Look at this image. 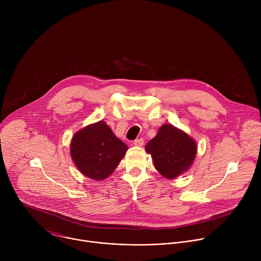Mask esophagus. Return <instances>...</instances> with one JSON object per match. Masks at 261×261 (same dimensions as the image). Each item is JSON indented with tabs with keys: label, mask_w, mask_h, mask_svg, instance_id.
Here are the masks:
<instances>
[{
	"label": "esophagus",
	"mask_w": 261,
	"mask_h": 261,
	"mask_svg": "<svg viewBox=\"0 0 261 261\" xmlns=\"http://www.w3.org/2000/svg\"><path fill=\"white\" fill-rule=\"evenodd\" d=\"M143 143H144V140H143L142 138L135 139V140H134V142H133V144H134L135 146H142V145H143Z\"/></svg>",
	"instance_id": "34e87169"
}]
</instances>
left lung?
Returning <instances> with one entry per match:
<instances>
[{
  "label": "left lung",
  "instance_id": "8db88e82",
  "mask_svg": "<svg viewBox=\"0 0 261 261\" xmlns=\"http://www.w3.org/2000/svg\"><path fill=\"white\" fill-rule=\"evenodd\" d=\"M145 151L152 156L155 168L161 175L174 179L192 166L197 154V144L185 131L165 124L145 144Z\"/></svg>",
  "mask_w": 261,
  "mask_h": 261
}]
</instances>
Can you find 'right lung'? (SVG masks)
Masks as SVG:
<instances>
[{
  "label": "right lung",
  "instance_id": "1",
  "mask_svg": "<svg viewBox=\"0 0 261 261\" xmlns=\"http://www.w3.org/2000/svg\"><path fill=\"white\" fill-rule=\"evenodd\" d=\"M128 150L104 121L90 124L73 135L71 159L77 169L94 180H103L115 171Z\"/></svg>",
  "mask_w": 261,
  "mask_h": 261
}]
</instances>
